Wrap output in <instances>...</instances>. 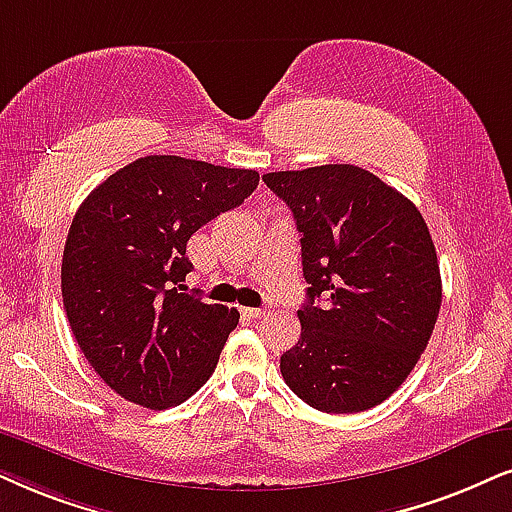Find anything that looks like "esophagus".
<instances>
[{"label":"esophagus","mask_w":512,"mask_h":512,"mask_svg":"<svg viewBox=\"0 0 512 512\" xmlns=\"http://www.w3.org/2000/svg\"><path fill=\"white\" fill-rule=\"evenodd\" d=\"M245 314H248L250 319H262V316H269V314H271V307H255V309H245Z\"/></svg>","instance_id":"obj_1"}]
</instances>
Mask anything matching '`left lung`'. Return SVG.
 I'll list each match as a JSON object with an SVG mask.
<instances>
[{
	"label": "left lung",
	"instance_id": "1",
	"mask_svg": "<svg viewBox=\"0 0 512 512\" xmlns=\"http://www.w3.org/2000/svg\"><path fill=\"white\" fill-rule=\"evenodd\" d=\"M262 179L293 210L309 283L283 380L319 411L373 409L409 378L435 331L442 276L428 224L357 165Z\"/></svg>",
	"mask_w": 512,
	"mask_h": 512
}]
</instances>
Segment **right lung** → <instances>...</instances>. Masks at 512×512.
<instances>
[{
  "label": "right lung",
  "mask_w": 512,
  "mask_h": 512,
  "mask_svg": "<svg viewBox=\"0 0 512 512\" xmlns=\"http://www.w3.org/2000/svg\"><path fill=\"white\" fill-rule=\"evenodd\" d=\"M260 184L255 170L146 155L101 181L70 224L63 307L82 354L120 397L160 411L208 383L236 309L179 293L186 243Z\"/></svg>",
  "instance_id": "1"
}]
</instances>
